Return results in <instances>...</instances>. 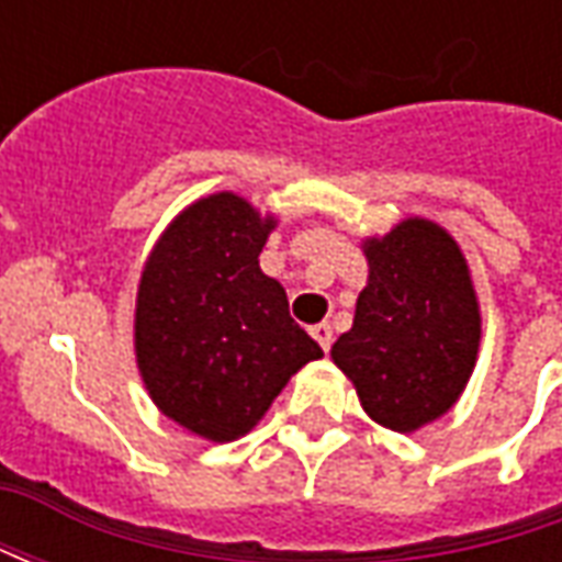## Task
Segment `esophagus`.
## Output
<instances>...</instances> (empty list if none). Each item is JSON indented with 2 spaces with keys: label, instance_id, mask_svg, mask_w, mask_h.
I'll return each mask as SVG.
<instances>
[{
  "label": "esophagus",
  "instance_id": "1",
  "mask_svg": "<svg viewBox=\"0 0 562 562\" xmlns=\"http://www.w3.org/2000/svg\"><path fill=\"white\" fill-rule=\"evenodd\" d=\"M310 334H313V340H316L318 346L328 352L330 342H334V328H330L328 322H318V325H313V328H310Z\"/></svg>",
  "mask_w": 562,
  "mask_h": 562
}]
</instances>
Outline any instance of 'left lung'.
Returning <instances> with one entry per match:
<instances>
[{"instance_id":"1","label":"left lung","mask_w":562,"mask_h":562,"mask_svg":"<svg viewBox=\"0 0 562 562\" xmlns=\"http://www.w3.org/2000/svg\"><path fill=\"white\" fill-rule=\"evenodd\" d=\"M367 285L352 328L330 358L364 413L394 434H415L460 401L470 382L482 306L470 265L451 234L422 216L364 237Z\"/></svg>"}]
</instances>
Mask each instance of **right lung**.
I'll return each mask as SVG.
<instances>
[{
	"instance_id": "obj_1",
	"label": "right lung",
	"mask_w": 562,
	"mask_h": 562,
	"mask_svg": "<svg viewBox=\"0 0 562 562\" xmlns=\"http://www.w3.org/2000/svg\"><path fill=\"white\" fill-rule=\"evenodd\" d=\"M237 192L183 207L149 249L135 297V361L165 418L210 442L256 427L289 379L322 358L258 268L277 228Z\"/></svg>"
}]
</instances>
